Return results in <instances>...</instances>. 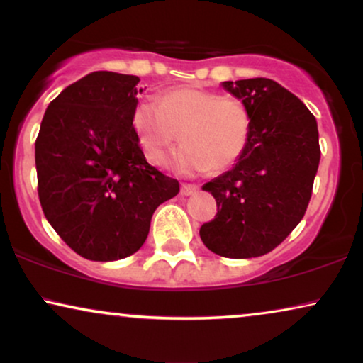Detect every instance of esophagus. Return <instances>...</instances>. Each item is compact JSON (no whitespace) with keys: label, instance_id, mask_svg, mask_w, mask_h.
Returning a JSON list of instances; mask_svg holds the SVG:
<instances>
[{"label":"esophagus","instance_id":"obj_1","mask_svg":"<svg viewBox=\"0 0 363 363\" xmlns=\"http://www.w3.org/2000/svg\"><path fill=\"white\" fill-rule=\"evenodd\" d=\"M198 191V185H195V183H183L182 185V195H193V193Z\"/></svg>","mask_w":363,"mask_h":363}]
</instances>
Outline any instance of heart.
<instances>
[{
    "label": "heart",
    "mask_w": 363,
    "mask_h": 363,
    "mask_svg": "<svg viewBox=\"0 0 363 363\" xmlns=\"http://www.w3.org/2000/svg\"><path fill=\"white\" fill-rule=\"evenodd\" d=\"M130 127L143 155L165 163L180 133L185 143L173 158L183 173H213L231 168L245 155L251 137V113L242 101L196 87L168 89L157 102H140Z\"/></svg>",
    "instance_id": "obj_1"
}]
</instances>
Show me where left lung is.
Segmentation results:
<instances>
[{"mask_svg":"<svg viewBox=\"0 0 363 363\" xmlns=\"http://www.w3.org/2000/svg\"><path fill=\"white\" fill-rule=\"evenodd\" d=\"M251 113L245 155L203 190L218 213L200 228L208 250L223 257H257L279 246L299 225L319 168L315 117L294 94L266 77L226 81Z\"/></svg>","mask_w":363,"mask_h":363,"instance_id":"8db88e82","label":"left lung"}]
</instances>
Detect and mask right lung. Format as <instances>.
I'll use <instances>...</instances> for the list:
<instances>
[{"label":"right lung","mask_w":363,"mask_h":363,"mask_svg":"<svg viewBox=\"0 0 363 363\" xmlns=\"http://www.w3.org/2000/svg\"><path fill=\"white\" fill-rule=\"evenodd\" d=\"M137 76L87 74L49 104L36 138L38 195L61 240L91 261L142 247L153 211L180 190L145 160L130 127Z\"/></svg>","instance_id":"obj_1"}]
</instances>
